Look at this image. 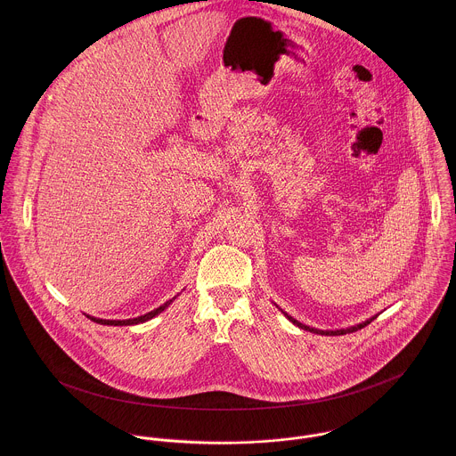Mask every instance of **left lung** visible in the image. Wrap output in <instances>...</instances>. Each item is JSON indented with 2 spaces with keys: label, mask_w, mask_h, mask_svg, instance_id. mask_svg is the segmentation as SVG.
Wrapping results in <instances>:
<instances>
[{
  "label": "left lung",
  "mask_w": 456,
  "mask_h": 456,
  "mask_svg": "<svg viewBox=\"0 0 456 456\" xmlns=\"http://www.w3.org/2000/svg\"><path fill=\"white\" fill-rule=\"evenodd\" d=\"M284 316L293 323V325L298 326V328H302V330H309V331H314V333H320V335H346V333H353V331H356V330H362L363 326L369 325L370 322H365V323H360V325L351 326V328H346V330H335V331H323V330H316V328H311V326L302 325V323H298L295 318H291V316H288L286 313H284Z\"/></svg>",
  "instance_id": "1"
}]
</instances>
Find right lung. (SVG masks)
Wrapping results in <instances>:
<instances>
[{"label": "right lung", "mask_w": 456, "mask_h": 456, "mask_svg": "<svg viewBox=\"0 0 456 456\" xmlns=\"http://www.w3.org/2000/svg\"><path fill=\"white\" fill-rule=\"evenodd\" d=\"M170 302L172 300H168V302H165L163 305H159L158 309H154V311H151V313H147V314H143V316H140V318H133V320H125V322H112V320H96V318H91L93 322H96V323H100V325H114V326H126V325H138V323H143V322H147V320H152L154 316H158L161 311H165L168 305H170Z\"/></svg>", "instance_id": "add662e5"}]
</instances>
